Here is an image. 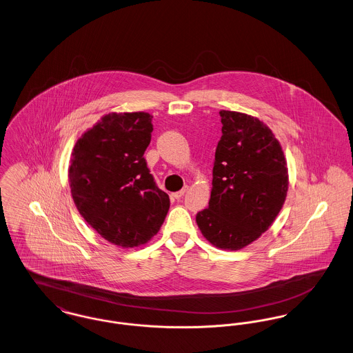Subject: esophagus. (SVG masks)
Instances as JSON below:
<instances>
[{
	"instance_id": "esophagus-1",
	"label": "esophagus",
	"mask_w": 353,
	"mask_h": 353,
	"mask_svg": "<svg viewBox=\"0 0 353 353\" xmlns=\"http://www.w3.org/2000/svg\"><path fill=\"white\" fill-rule=\"evenodd\" d=\"M186 190H188V186H185L184 189H181V190L176 192V193H172V197L176 199V200H180V199L184 196L185 193H186Z\"/></svg>"
}]
</instances>
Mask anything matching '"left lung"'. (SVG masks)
Instances as JSON below:
<instances>
[{
  "label": "left lung",
  "instance_id": "1",
  "mask_svg": "<svg viewBox=\"0 0 353 353\" xmlns=\"http://www.w3.org/2000/svg\"><path fill=\"white\" fill-rule=\"evenodd\" d=\"M219 117L212 194L196 221L212 245L239 250L279 214L288 189L287 163L279 141L259 119L225 110Z\"/></svg>",
  "mask_w": 353,
  "mask_h": 353
}]
</instances>
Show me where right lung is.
Listing matches in <instances>:
<instances>
[{
	"instance_id": "add662e5",
	"label": "right lung",
	"mask_w": 353,
	"mask_h": 353,
	"mask_svg": "<svg viewBox=\"0 0 353 353\" xmlns=\"http://www.w3.org/2000/svg\"><path fill=\"white\" fill-rule=\"evenodd\" d=\"M147 112L108 114L77 141L70 167L71 196L85 222L121 248L147 243L169 210V196L147 167Z\"/></svg>"
}]
</instances>
